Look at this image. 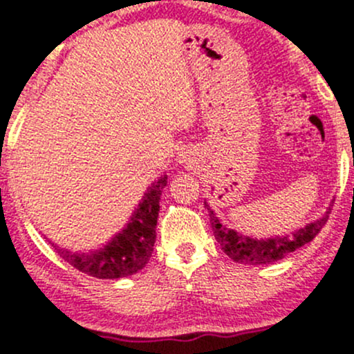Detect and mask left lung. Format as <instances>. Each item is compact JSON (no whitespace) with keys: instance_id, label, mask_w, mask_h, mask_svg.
I'll list each match as a JSON object with an SVG mask.
<instances>
[{"instance_id":"obj_1","label":"left lung","mask_w":354,"mask_h":354,"mask_svg":"<svg viewBox=\"0 0 354 354\" xmlns=\"http://www.w3.org/2000/svg\"><path fill=\"white\" fill-rule=\"evenodd\" d=\"M206 205V203H205ZM209 214L211 228H213L214 238L221 245V250L230 256L233 261L241 263V265H270V263L278 261V259L284 258L286 254L293 253V251L301 248L306 243H310L316 234L323 230L326 225L328 218L331 214V208L326 211L323 218L318 221L311 223L306 228L296 231L291 236L283 238H273V239H253L243 236V234L236 233V231L225 228L219 223V219L214 216V213L206 205Z\"/></svg>"}]
</instances>
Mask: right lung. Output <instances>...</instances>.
<instances>
[{"label": "right lung", "instance_id": "right-lung-1", "mask_svg": "<svg viewBox=\"0 0 354 354\" xmlns=\"http://www.w3.org/2000/svg\"><path fill=\"white\" fill-rule=\"evenodd\" d=\"M166 181L168 176L163 174L158 183L149 186L128 226L103 250L91 253H70L58 246L55 250L73 268L93 278L115 279L138 273L149 261L156 241L160 198Z\"/></svg>", "mask_w": 354, "mask_h": 354}]
</instances>
